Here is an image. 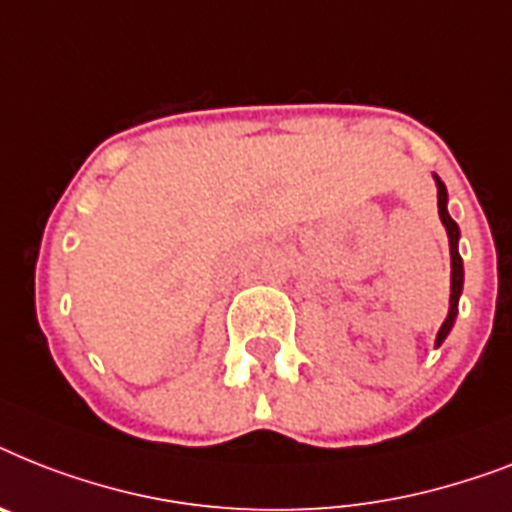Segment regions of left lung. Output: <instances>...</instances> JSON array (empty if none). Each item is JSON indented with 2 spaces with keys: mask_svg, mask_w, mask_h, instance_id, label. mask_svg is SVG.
Returning a JSON list of instances; mask_svg holds the SVG:
<instances>
[{
  "mask_svg": "<svg viewBox=\"0 0 512 512\" xmlns=\"http://www.w3.org/2000/svg\"><path fill=\"white\" fill-rule=\"evenodd\" d=\"M434 181H436V205H439V218H442V226L447 231V239H450V310H447V318H444L442 328H439V334H436V347H442V342L447 339V334L452 331L455 326V318H458V302H460V294H463V278H465V270H463V257L458 252V242H460V228L458 223L452 220V215L447 213V186L442 184V178L434 173Z\"/></svg>",
  "mask_w": 512,
  "mask_h": 512,
  "instance_id": "left-lung-1",
  "label": "left lung"
}]
</instances>
